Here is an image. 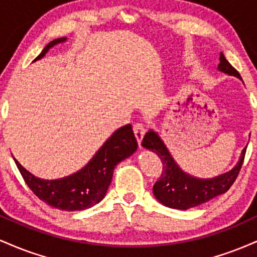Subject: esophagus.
<instances>
[{"label":"esophagus","instance_id":"1","mask_svg":"<svg viewBox=\"0 0 257 257\" xmlns=\"http://www.w3.org/2000/svg\"><path fill=\"white\" fill-rule=\"evenodd\" d=\"M133 131H134L135 138H137L139 145H140L141 140H143L144 135H145V133H146L145 125H144L143 123H135V124L133 125Z\"/></svg>","mask_w":257,"mask_h":257}]
</instances>
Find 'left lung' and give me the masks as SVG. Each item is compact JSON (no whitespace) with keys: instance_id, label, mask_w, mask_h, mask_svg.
<instances>
[{"instance_id":"1","label":"left lung","mask_w":257,"mask_h":257,"mask_svg":"<svg viewBox=\"0 0 257 257\" xmlns=\"http://www.w3.org/2000/svg\"><path fill=\"white\" fill-rule=\"evenodd\" d=\"M219 70L228 75L237 76L241 79L239 72L226 60L222 53L220 55ZM141 145L155 152L161 158L162 164H163L161 178L153 185L155 197L163 205L174 209H181V210L200 205L227 192L240 172L246 151V149L243 150L239 162L231 172L215 179L202 180L193 178L180 169L170 153L168 152L163 141L155 132L150 131L146 133Z\"/></svg>"}]
</instances>
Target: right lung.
<instances>
[{
    "mask_svg": "<svg viewBox=\"0 0 257 257\" xmlns=\"http://www.w3.org/2000/svg\"><path fill=\"white\" fill-rule=\"evenodd\" d=\"M66 38L61 37L49 42L35 61L44 57L54 44L64 42ZM137 149L138 141L132 125L126 124L112 134L83 169L67 178L41 180L23 168L16 158L14 162L26 185L38 198L53 208L76 211L90 208L104 198L113 176V169Z\"/></svg>",
    "mask_w": 257,
    "mask_h": 257,
    "instance_id": "1",
    "label": "right lung"
}]
</instances>
